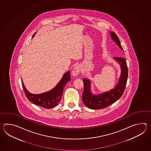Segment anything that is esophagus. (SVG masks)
Instances as JSON below:
<instances>
[{
	"label": "esophagus",
	"instance_id": "esophagus-1",
	"mask_svg": "<svg viewBox=\"0 0 151 151\" xmlns=\"http://www.w3.org/2000/svg\"><path fill=\"white\" fill-rule=\"evenodd\" d=\"M81 71V68L79 66H75L72 71V76L73 77H77L78 76V74L80 73V72Z\"/></svg>",
	"mask_w": 151,
	"mask_h": 151
}]
</instances>
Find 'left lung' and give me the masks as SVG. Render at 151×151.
Segmentation results:
<instances>
[{"mask_svg": "<svg viewBox=\"0 0 151 151\" xmlns=\"http://www.w3.org/2000/svg\"><path fill=\"white\" fill-rule=\"evenodd\" d=\"M110 36L113 41L123 50L119 38L116 33L111 31ZM114 60L120 65L121 73L118 83L112 89L104 93L94 94L91 91V81L87 78L83 79L84 88L82 100L85 105L90 109H100L105 108L120 99L124 92L128 77L126 61L124 58L121 57H115Z\"/></svg>", "mask_w": 151, "mask_h": 151, "instance_id": "1", "label": "left lung"}]
</instances>
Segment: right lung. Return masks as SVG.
Listing matches in <instances>:
<instances>
[{
    "mask_svg": "<svg viewBox=\"0 0 151 151\" xmlns=\"http://www.w3.org/2000/svg\"><path fill=\"white\" fill-rule=\"evenodd\" d=\"M35 33L33 35L32 38H33ZM70 80V72L68 71L65 73L61 80L53 88L47 92L40 94L30 93L26 89L22 80V83L26 96L31 103L45 109H50L57 106L58 103L61 100L65 86Z\"/></svg>",
    "mask_w": 151,
    "mask_h": 151,
    "instance_id": "obj_1",
    "label": "right lung"
}]
</instances>
